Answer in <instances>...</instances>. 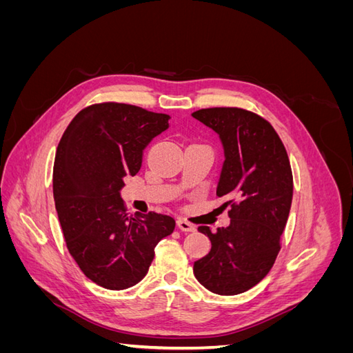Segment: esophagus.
<instances>
[{"mask_svg":"<svg viewBox=\"0 0 353 353\" xmlns=\"http://www.w3.org/2000/svg\"><path fill=\"white\" fill-rule=\"evenodd\" d=\"M176 225H178V228H179L181 231H194V230H196L193 223H190L188 221L181 219V218L176 221Z\"/></svg>","mask_w":353,"mask_h":353,"instance_id":"1","label":"esophagus"}]
</instances>
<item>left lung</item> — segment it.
Instances as JSON below:
<instances>
[{"mask_svg":"<svg viewBox=\"0 0 353 353\" xmlns=\"http://www.w3.org/2000/svg\"><path fill=\"white\" fill-rule=\"evenodd\" d=\"M219 135L223 160L216 194L228 196V227L212 232L210 252L194 262V275L208 290L232 296L270 272L281 244L293 199V175L285 147L272 125L239 108L201 109L191 114Z\"/></svg>","mask_w":353,"mask_h":353,"instance_id":"8db88e82","label":"left lung"}]
</instances>
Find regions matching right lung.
Wrapping results in <instances>:
<instances>
[{"mask_svg":"<svg viewBox=\"0 0 353 353\" xmlns=\"http://www.w3.org/2000/svg\"><path fill=\"white\" fill-rule=\"evenodd\" d=\"M169 119L131 104H92L73 117L59 143L52 194L63 236L81 271L109 290L140 283L156 244L175 228L162 213L130 216L121 197L123 178L140 170L144 148Z\"/></svg>","mask_w":353,"mask_h":353,"instance_id":"add662e5","label":"right lung"}]
</instances>
